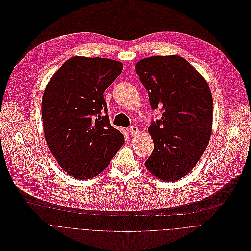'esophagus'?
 Returning a JSON list of instances; mask_svg holds the SVG:
<instances>
[{"mask_svg":"<svg viewBox=\"0 0 251 251\" xmlns=\"http://www.w3.org/2000/svg\"><path fill=\"white\" fill-rule=\"evenodd\" d=\"M128 130H129L130 135H131V136H133V135H135V134L137 133V131H138V127H137L136 126H131L128 128Z\"/></svg>","mask_w":251,"mask_h":251,"instance_id":"esophagus-1","label":"esophagus"}]
</instances>
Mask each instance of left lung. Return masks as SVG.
<instances>
[{
    "mask_svg": "<svg viewBox=\"0 0 251 251\" xmlns=\"http://www.w3.org/2000/svg\"><path fill=\"white\" fill-rule=\"evenodd\" d=\"M135 71L148 92L152 110L162 117L148 132L154 150L144 162L163 181H176L194 168L209 143L213 124V98L208 83L178 55L139 60Z\"/></svg>",
    "mask_w": 251,
    "mask_h": 251,
    "instance_id": "left-lung-1",
    "label": "left lung"
}]
</instances>
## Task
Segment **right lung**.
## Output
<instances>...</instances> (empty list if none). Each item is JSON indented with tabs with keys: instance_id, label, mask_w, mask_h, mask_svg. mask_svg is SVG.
<instances>
[{
	"instance_id": "right-lung-1",
	"label": "right lung",
	"mask_w": 251,
	"mask_h": 251,
	"mask_svg": "<svg viewBox=\"0 0 251 251\" xmlns=\"http://www.w3.org/2000/svg\"><path fill=\"white\" fill-rule=\"evenodd\" d=\"M123 64L107 58L75 56L47 84L41 104L50 151L70 176L86 180L101 173L123 145L112 126L104 98Z\"/></svg>"
}]
</instances>
